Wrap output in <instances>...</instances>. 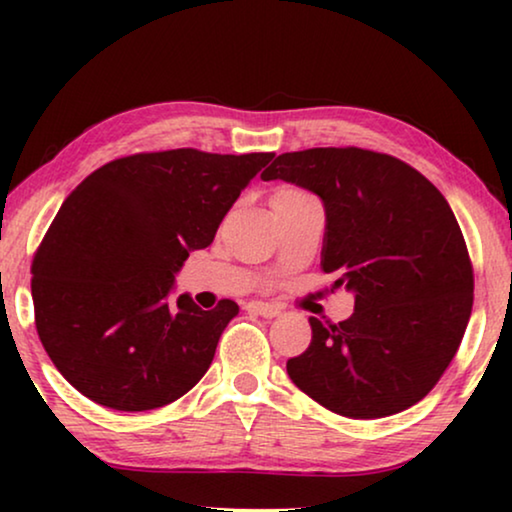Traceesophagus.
I'll list each match as a JSON object with an SVG mask.
<instances>
[{"label":"esophagus","instance_id":"34e87169","mask_svg":"<svg viewBox=\"0 0 512 512\" xmlns=\"http://www.w3.org/2000/svg\"><path fill=\"white\" fill-rule=\"evenodd\" d=\"M247 312H251V314H258V317H263V319H275V317H279V314H282V310H279L277 305H272V303H249L247 305Z\"/></svg>","mask_w":512,"mask_h":512}]
</instances>
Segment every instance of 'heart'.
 I'll return each mask as SVG.
<instances>
[{
	"mask_svg": "<svg viewBox=\"0 0 512 512\" xmlns=\"http://www.w3.org/2000/svg\"><path fill=\"white\" fill-rule=\"evenodd\" d=\"M298 195H307L303 191H298V188H291V186H279L275 193H272V200L270 202H279V200H289V198H298Z\"/></svg>",
	"mask_w": 512,
	"mask_h": 512,
	"instance_id": "b5f03b06",
	"label": "heart"
}]
</instances>
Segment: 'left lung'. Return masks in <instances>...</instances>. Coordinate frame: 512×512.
<instances>
[{
    "instance_id": "8db88e82",
    "label": "left lung",
    "mask_w": 512,
    "mask_h": 512,
    "mask_svg": "<svg viewBox=\"0 0 512 512\" xmlns=\"http://www.w3.org/2000/svg\"><path fill=\"white\" fill-rule=\"evenodd\" d=\"M263 181L319 195L326 212L324 272L354 296L338 326L310 317L312 342L289 359L300 391L335 415L380 419L436 387L471 319L473 270L443 193L387 153H282ZM331 289V291H333Z\"/></svg>"
}]
</instances>
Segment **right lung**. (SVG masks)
<instances>
[{"label": "right lung", "mask_w": 512, "mask_h": 512, "mask_svg": "<svg viewBox=\"0 0 512 512\" xmlns=\"http://www.w3.org/2000/svg\"><path fill=\"white\" fill-rule=\"evenodd\" d=\"M275 153H137L62 202L32 263L37 333L60 375L111 410L163 408L191 391L240 307L212 312L174 277Z\"/></svg>", "instance_id": "1"}]
</instances>
